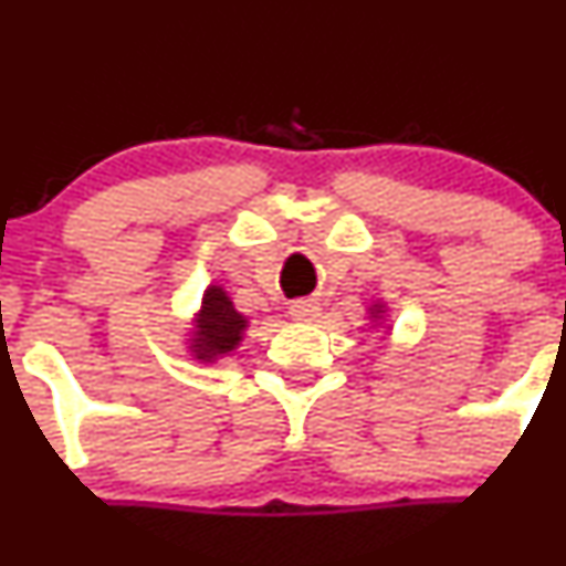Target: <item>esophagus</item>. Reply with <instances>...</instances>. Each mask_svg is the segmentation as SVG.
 Listing matches in <instances>:
<instances>
[{
    "label": "esophagus",
    "mask_w": 566,
    "mask_h": 566,
    "mask_svg": "<svg viewBox=\"0 0 566 566\" xmlns=\"http://www.w3.org/2000/svg\"><path fill=\"white\" fill-rule=\"evenodd\" d=\"M290 315H293L295 319H304V323H312V319H315V317L319 315L317 301H312V298L295 301V304L290 306Z\"/></svg>",
    "instance_id": "esophagus-1"
}]
</instances>
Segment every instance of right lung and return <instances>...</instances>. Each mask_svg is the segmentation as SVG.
<instances>
[{
	"label": "right lung",
	"mask_w": 566,
	"mask_h": 566,
	"mask_svg": "<svg viewBox=\"0 0 566 566\" xmlns=\"http://www.w3.org/2000/svg\"><path fill=\"white\" fill-rule=\"evenodd\" d=\"M197 356L213 358L219 353H230L241 342V331L247 319L232 310V301L221 287H208L202 298V315L197 319Z\"/></svg>",
	"instance_id": "obj_1"
}]
</instances>
